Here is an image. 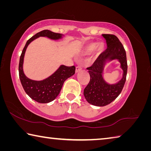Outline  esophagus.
I'll return each instance as SVG.
<instances>
[{
    "label": "esophagus",
    "instance_id": "obj_1",
    "mask_svg": "<svg viewBox=\"0 0 151 151\" xmlns=\"http://www.w3.org/2000/svg\"><path fill=\"white\" fill-rule=\"evenodd\" d=\"M81 70H82V67L81 66H77L76 67L75 72H76V73H78L80 72V71H81Z\"/></svg>",
    "mask_w": 151,
    "mask_h": 151
}]
</instances>
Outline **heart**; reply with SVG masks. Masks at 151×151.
Listing matches in <instances>:
<instances>
[{"label":"heart","instance_id":"obj_1","mask_svg":"<svg viewBox=\"0 0 151 151\" xmlns=\"http://www.w3.org/2000/svg\"><path fill=\"white\" fill-rule=\"evenodd\" d=\"M104 48H105V45L103 42H90L82 49L81 54L83 55H88L92 53L93 51H94L96 55H99L102 53Z\"/></svg>","mask_w":151,"mask_h":151}]
</instances>
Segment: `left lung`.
Listing matches in <instances>:
<instances>
[{
    "label": "left lung",
    "mask_w": 151,
    "mask_h": 151,
    "mask_svg": "<svg viewBox=\"0 0 151 151\" xmlns=\"http://www.w3.org/2000/svg\"><path fill=\"white\" fill-rule=\"evenodd\" d=\"M106 40L107 49L101 53L91 67L87 68L90 76L88 84L84 90V96L88 102L96 106H105L120 94L125 83L127 71L126 53L122 43L116 35L102 34ZM117 60L123 70L121 80L114 84H109L103 78L106 64Z\"/></svg>",
    "instance_id": "1"
}]
</instances>
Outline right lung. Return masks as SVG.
<instances>
[{
	"mask_svg": "<svg viewBox=\"0 0 151 151\" xmlns=\"http://www.w3.org/2000/svg\"><path fill=\"white\" fill-rule=\"evenodd\" d=\"M63 34L55 33L48 29L37 33L27 41L22 52L19 62V76L24 90L29 96L36 102L47 104L54 100L59 95L64 82L75 73V67L60 65L56 71L42 81H34L27 77L23 70L24 59L28 46L33 41L40 37H46L52 40H61Z\"/></svg>",
	"mask_w": 151,
	"mask_h": 151,
	"instance_id": "add662e5",
	"label": "right lung"
}]
</instances>
